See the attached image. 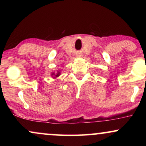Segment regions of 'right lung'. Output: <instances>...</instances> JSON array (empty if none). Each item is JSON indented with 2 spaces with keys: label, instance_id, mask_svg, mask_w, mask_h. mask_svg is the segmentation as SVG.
Returning <instances> with one entry per match:
<instances>
[{
  "label": "right lung",
  "instance_id": "1",
  "mask_svg": "<svg viewBox=\"0 0 146 146\" xmlns=\"http://www.w3.org/2000/svg\"><path fill=\"white\" fill-rule=\"evenodd\" d=\"M61 75V71H57V72H52L51 73V75L52 77H53V78L56 79V78H58V77H59L60 75Z\"/></svg>",
  "mask_w": 146,
  "mask_h": 146
}]
</instances>
